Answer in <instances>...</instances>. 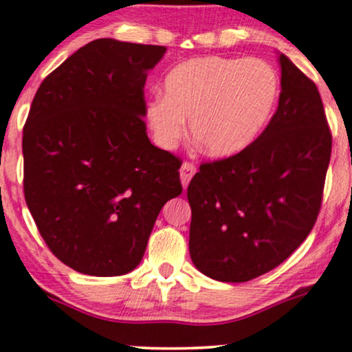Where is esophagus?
<instances>
[{"instance_id": "esophagus-1", "label": "esophagus", "mask_w": 352, "mask_h": 352, "mask_svg": "<svg viewBox=\"0 0 352 352\" xmlns=\"http://www.w3.org/2000/svg\"><path fill=\"white\" fill-rule=\"evenodd\" d=\"M195 172H197V167L192 162H184V164H182V167H180V180H182V185H184V187H187L188 182L192 180L193 175H195Z\"/></svg>"}]
</instances>
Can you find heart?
Returning a JSON list of instances; mask_svg holds the SVG:
<instances>
[{"label":"heart","instance_id":"heart-1","mask_svg":"<svg viewBox=\"0 0 352 352\" xmlns=\"http://www.w3.org/2000/svg\"><path fill=\"white\" fill-rule=\"evenodd\" d=\"M280 79L261 59L201 56L173 66L164 79V96L145 107L153 140L175 148L190 131L201 152L223 159L248 148L272 119Z\"/></svg>","mask_w":352,"mask_h":352}]
</instances>
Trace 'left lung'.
<instances>
[{"label": "left lung", "mask_w": 352, "mask_h": 352, "mask_svg": "<svg viewBox=\"0 0 352 352\" xmlns=\"http://www.w3.org/2000/svg\"><path fill=\"white\" fill-rule=\"evenodd\" d=\"M281 92L254 142L204 162L187 190L190 256L213 280L243 283L272 272L313 230L333 137L316 84L280 54Z\"/></svg>", "instance_id": "obj_1"}]
</instances>
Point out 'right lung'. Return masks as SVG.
I'll use <instances>...</instances> for the list:
<instances>
[{
    "label": "right lung",
    "mask_w": 352,
    "mask_h": 352,
    "mask_svg": "<svg viewBox=\"0 0 352 352\" xmlns=\"http://www.w3.org/2000/svg\"><path fill=\"white\" fill-rule=\"evenodd\" d=\"M165 46L91 41L43 80L23 129L24 199L56 258L91 276L142 260L182 193L175 155L151 144L144 86Z\"/></svg>",
    "instance_id": "right-lung-1"
}]
</instances>
